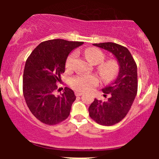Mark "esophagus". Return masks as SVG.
I'll use <instances>...</instances> for the list:
<instances>
[{"instance_id": "1", "label": "esophagus", "mask_w": 159, "mask_h": 159, "mask_svg": "<svg viewBox=\"0 0 159 159\" xmlns=\"http://www.w3.org/2000/svg\"><path fill=\"white\" fill-rule=\"evenodd\" d=\"M83 94L82 92H80V91H75V95L76 96H81Z\"/></svg>"}]
</instances>
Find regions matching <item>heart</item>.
Here are the masks:
<instances>
[{
	"label": "heart",
	"instance_id": "obj_1",
	"mask_svg": "<svg viewBox=\"0 0 159 159\" xmlns=\"http://www.w3.org/2000/svg\"><path fill=\"white\" fill-rule=\"evenodd\" d=\"M86 57L94 65H98V71L105 81H110L116 76L118 71V64L114 59L104 61L105 55L100 49L90 48L84 51ZM77 54L71 53L66 61V68L71 69L75 65ZM98 84V78L94 75H79L72 78L70 85L73 89L79 91H89Z\"/></svg>",
	"mask_w": 159,
	"mask_h": 159
}]
</instances>
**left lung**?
<instances>
[{
    "label": "left lung",
    "mask_w": 159,
    "mask_h": 159,
    "mask_svg": "<svg viewBox=\"0 0 159 159\" xmlns=\"http://www.w3.org/2000/svg\"><path fill=\"white\" fill-rule=\"evenodd\" d=\"M110 51L119 65L116 79L102 89L108 101L94 99L89 106V115L98 124L111 126L121 121L127 115L138 91L137 65L127 48L112 42L93 44Z\"/></svg>",
    "instance_id": "8db88e82"
}]
</instances>
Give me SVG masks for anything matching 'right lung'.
Returning <instances> with one entry per match:
<instances>
[{
	"mask_svg": "<svg viewBox=\"0 0 159 159\" xmlns=\"http://www.w3.org/2000/svg\"><path fill=\"white\" fill-rule=\"evenodd\" d=\"M84 42L54 39L44 41L35 48L25 63L23 94L34 116L42 123L54 125L69 116L76 97L69 88L56 96L57 83L65 72L67 57L70 51Z\"/></svg>",
	"mask_w": 159,
	"mask_h": 159,
	"instance_id": "1",
	"label": "right lung"
}]
</instances>
